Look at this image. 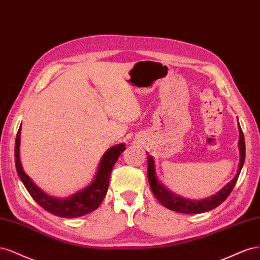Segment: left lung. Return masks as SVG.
<instances>
[{
	"label": "left lung",
	"mask_w": 260,
	"mask_h": 260,
	"mask_svg": "<svg viewBox=\"0 0 260 260\" xmlns=\"http://www.w3.org/2000/svg\"><path fill=\"white\" fill-rule=\"evenodd\" d=\"M239 132H240V139H239L240 162H239V169H237L236 175L234 176V179L232 181H230L223 188L217 192L216 195L205 198L203 200H190L186 198H182L181 196L175 195L171 190H169L165 185L158 180L157 173H155V166H154L153 158L150 154L147 153L148 181H149L150 188L153 192V195L159 200L160 204L167 207V208H169L170 210L187 213V214H194V213H202V212L212 210L223 203L228 198V196L231 194L233 187L235 186L236 181L239 179V175L243 168L244 161H245V139H244V134L242 132L240 123H239Z\"/></svg>",
	"instance_id": "8db88e82"
}]
</instances>
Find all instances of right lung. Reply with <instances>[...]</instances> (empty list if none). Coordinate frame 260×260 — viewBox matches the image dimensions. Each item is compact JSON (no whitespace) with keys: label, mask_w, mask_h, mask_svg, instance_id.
Returning a JSON list of instances; mask_svg holds the SVG:
<instances>
[{"label":"right lung","mask_w":260,"mask_h":260,"mask_svg":"<svg viewBox=\"0 0 260 260\" xmlns=\"http://www.w3.org/2000/svg\"><path fill=\"white\" fill-rule=\"evenodd\" d=\"M20 129L21 126H19L16 135V142H15V165H16L17 174L20 181L23 182L26 189L34 198L35 202L41 206L43 209L54 214V216L70 219L85 216V214L90 213L97 209L108 191L111 171H112L113 166L115 165L118 157H120V154L126 149L125 144L111 147L105 152L100 160L99 168L93 181L87 187L75 192L69 198L62 199L46 194L25 173L23 167H21L19 155Z\"/></svg>","instance_id":"obj_1"}]
</instances>
